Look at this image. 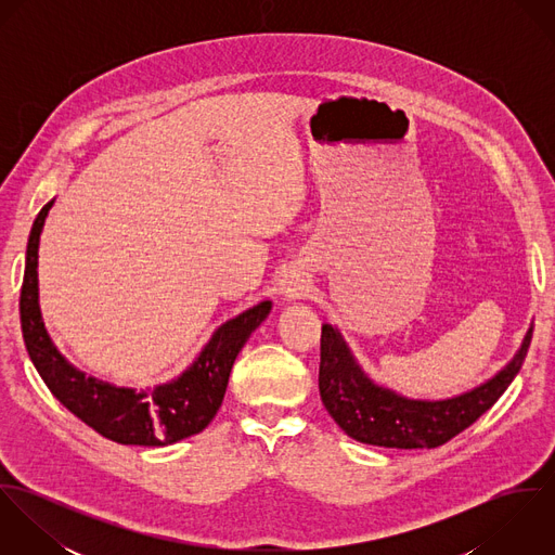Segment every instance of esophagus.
Here are the masks:
<instances>
[{"label":"esophagus","instance_id":"1","mask_svg":"<svg viewBox=\"0 0 555 555\" xmlns=\"http://www.w3.org/2000/svg\"><path fill=\"white\" fill-rule=\"evenodd\" d=\"M308 282L299 269H286V273L280 280V295L286 299H299L306 297Z\"/></svg>","mask_w":555,"mask_h":555}]
</instances>
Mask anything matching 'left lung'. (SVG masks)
<instances>
[{"label":"left lung","instance_id":"obj_1","mask_svg":"<svg viewBox=\"0 0 555 555\" xmlns=\"http://www.w3.org/2000/svg\"><path fill=\"white\" fill-rule=\"evenodd\" d=\"M532 322L513 359L491 378L460 396L418 399L376 383L359 363L344 333L324 322L320 339V399L352 440L387 449H436L470 427L519 374L532 339Z\"/></svg>","mask_w":555,"mask_h":555}]
</instances>
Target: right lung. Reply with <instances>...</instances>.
<instances>
[{
  "mask_svg": "<svg viewBox=\"0 0 555 555\" xmlns=\"http://www.w3.org/2000/svg\"><path fill=\"white\" fill-rule=\"evenodd\" d=\"M53 203L55 198L40 209L31 227L21 288L23 339L40 378L75 416L113 442L166 447L201 434L222 405L241 348L267 320L273 304L258 301L222 322L194 361L166 383L132 389L87 376L57 350L40 310L38 247Z\"/></svg>",
  "mask_w": 555,
  "mask_h": 555,
  "instance_id": "obj_1",
  "label": "right lung"
}]
</instances>
